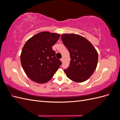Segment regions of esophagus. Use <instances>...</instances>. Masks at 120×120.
I'll return each mask as SVG.
<instances>
[{
    "label": "esophagus",
    "instance_id": "1",
    "mask_svg": "<svg viewBox=\"0 0 120 120\" xmlns=\"http://www.w3.org/2000/svg\"><path fill=\"white\" fill-rule=\"evenodd\" d=\"M60 60H61V62H63V60H64L63 58H61V59H60Z\"/></svg>",
    "mask_w": 120,
    "mask_h": 120
}]
</instances>
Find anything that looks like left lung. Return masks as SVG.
I'll return each instance as SVG.
<instances>
[{
	"label": "left lung",
	"mask_w": 120,
	"mask_h": 120,
	"mask_svg": "<svg viewBox=\"0 0 120 120\" xmlns=\"http://www.w3.org/2000/svg\"><path fill=\"white\" fill-rule=\"evenodd\" d=\"M61 40L70 52L69 67L64 70L68 78L75 82L87 80L95 71L98 54L90 41L81 35L63 34Z\"/></svg>",
	"instance_id": "8db88e82"
}]
</instances>
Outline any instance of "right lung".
Wrapping results in <instances>:
<instances>
[{"label":"right lung","mask_w":120,"mask_h":120,"mask_svg":"<svg viewBox=\"0 0 120 120\" xmlns=\"http://www.w3.org/2000/svg\"><path fill=\"white\" fill-rule=\"evenodd\" d=\"M60 34L41 32L33 36L25 43L20 55L21 64L28 77L39 83L51 79L62 64L56 58L52 46Z\"/></svg>","instance_id":"1"}]
</instances>
